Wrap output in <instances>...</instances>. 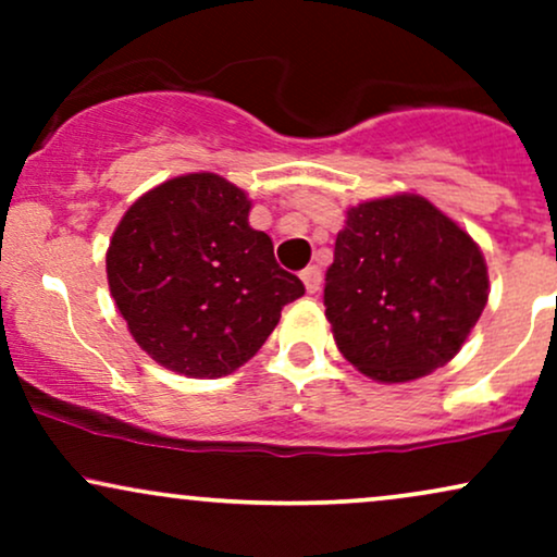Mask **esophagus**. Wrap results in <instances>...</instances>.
I'll list each match as a JSON object with an SVG mask.
<instances>
[{
	"label": "esophagus",
	"mask_w": 557,
	"mask_h": 557,
	"mask_svg": "<svg viewBox=\"0 0 557 557\" xmlns=\"http://www.w3.org/2000/svg\"><path fill=\"white\" fill-rule=\"evenodd\" d=\"M300 280H304V285H306V290L309 293H317L319 290V285H322V270H319V267H306L304 272H300Z\"/></svg>",
	"instance_id": "esophagus-1"
}]
</instances>
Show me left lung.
<instances>
[{
  "label": "left lung",
  "mask_w": 557,
  "mask_h": 557,
  "mask_svg": "<svg viewBox=\"0 0 557 557\" xmlns=\"http://www.w3.org/2000/svg\"><path fill=\"white\" fill-rule=\"evenodd\" d=\"M487 296L476 243L417 194L350 207L324 277V314L337 348L361 374L387 385L445 367Z\"/></svg>",
  "instance_id": "left-lung-1"
}]
</instances>
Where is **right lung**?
I'll return each instance as SVG.
<instances>
[{
    "instance_id": "add662e5",
    "label": "right lung",
    "mask_w": 557,
    "mask_h": 557,
    "mask_svg": "<svg viewBox=\"0 0 557 557\" xmlns=\"http://www.w3.org/2000/svg\"><path fill=\"white\" fill-rule=\"evenodd\" d=\"M251 201L214 172L172 177L127 209L107 280L133 341L185 376H225L277 327L304 283L248 225Z\"/></svg>"
}]
</instances>
